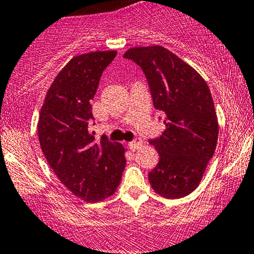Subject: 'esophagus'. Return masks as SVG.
<instances>
[{
  "label": "esophagus",
  "instance_id": "obj_1",
  "mask_svg": "<svg viewBox=\"0 0 254 254\" xmlns=\"http://www.w3.org/2000/svg\"><path fill=\"white\" fill-rule=\"evenodd\" d=\"M128 145H129V149H130V150L135 151V150H139V149H140V147L142 146V141H141V139L136 138V139H134V140H133V141H130Z\"/></svg>",
  "mask_w": 254,
  "mask_h": 254
}]
</instances>
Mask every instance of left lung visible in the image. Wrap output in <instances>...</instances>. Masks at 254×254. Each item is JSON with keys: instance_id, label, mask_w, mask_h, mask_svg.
I'll list each match as a JSON object with an SVG mask.
<instances>
[{"instance_id": "8db88e82", "label": "left lung", "mask_w": 254, "mask_h": 254, "mask_svg": "<svg viewBox=\"0 0 254 254\" xmlns=\"http://www.w3.org/2000/svg\"><path fill=\"white\" fill-rule=\"evenodd\" d=\"M125 58L140 65L165 130L150 141L159 155L149 173L153 190L168 199L192 193L215 153L218 121L209 86L193 67L161 45L135 47Z\"/></svg>"}]
</instances>
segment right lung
Here are the masks:
<instances>
[{"instance_id": "right-lung-1", "label": "right lung", "mask_w": 254, "mask_h": 254, "mask_svg": "<svg viewBox=\"0 0 254 254\" xmlns=\"http://www.w3.org/2000/svg\"><path fill=\"white\" fill-rule=\"evenodd\" d=\"M118 51H92L70 59L50 85L38 119L43 155L65 189L87 203L113 195L126 167L125 149L89 130L91 101Z\"/></svg>"}]
</instances>
